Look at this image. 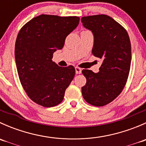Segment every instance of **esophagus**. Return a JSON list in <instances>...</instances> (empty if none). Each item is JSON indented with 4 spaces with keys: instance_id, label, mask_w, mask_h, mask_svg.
Here are the masks:
<instances>
[{
    "instance_id": "1",
    "label": "esophagus",
    "mask_w": 146,
    "mask_h": 146,
    "mask_svg": "<svg viewBox=\"0 0 146 146\" xmlns=\"http://www.w3.org/2000/svg\"><path fill=\"white\" fill-rule=\"evenodd\" d=\"M82 72V69L79 67H76V73L77 74H80Z\"/></svg>"
}]
</instances>
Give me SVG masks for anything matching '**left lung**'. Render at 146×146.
Segmentation results:
<instances>
[{
  "label": "left lung",
  "mask_w": 146,
  "mask_h": 146,
  "mask_svg": "<svg viewBox=\"0 0 146 146\" xmlns=\"http://www.w3.org/2000/svg\"><path fill=\"white\" fill-rule=\"evenodd\" d=\"M82 25L92 32V53L102 59L98 73L84 69L86 84L82 87L85 100L96 107L111 102L123 90L131 61V47L124 27L107 15L82 17Z\"/></svg>",
  "instance_id": "left-lung-1"
}]
</instances>
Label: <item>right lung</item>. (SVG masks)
Instances as JSON below:
<instances>
[{
    "instance_id": "right-lung-1",
    "label": "right lung",
    "mask_w": 146,
    "mask_h": 146,
    "mask_svg": "<svg viewBox=\"0 0 146 146\" xmlns=\"http://www.w3.org/2000/svg\"><path fill=\"white\" fill-rule=\"evenodd\" d=\"M79 21L77 16L40 15L20 29L15 47L17 73L28 97L37 104L52 107L64 100L76 70L58 66L52 61L53 54L64 47Z\"/></svg>"
}]
</instances>
